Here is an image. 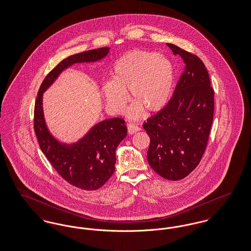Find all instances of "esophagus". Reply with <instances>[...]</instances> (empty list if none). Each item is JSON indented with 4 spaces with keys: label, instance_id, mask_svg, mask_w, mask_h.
Listing matches in <instances>:
<instances>
[{
    "label": "esophagus",
    "instance_id": "obj_1",
    "mask_svg": "<svg viewBox=\"0 0 251 251\" xmlns=\"http://www.w3.org/2000/svg\"><path fill=\"white\" fill-rule=\"evenodd\" d=\"M127 128H128V131H129L130 134H133V133H135L136 131L141 130L140 128H139L137 125H135V124H133V123H129V124L127 125Z\"/></svg>",
    "mask_w": 251,
    "mask_h": 251
}]
</instances>
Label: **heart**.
Segmentation results:
<instances>
[{
	"label": "heart",
	"instance_id": "1",
	"mask_svg": "<svg viewBox=\"0 0 251 251\" xmlns=\"http://www.w3.org/2000/svg\"><path fill=\"white\" fill-rule=\"evenodd\" d=\"M113 79L104 81L101 91L110 110L119 113L127 102V93L134 103L128 110L137 118L141 107L152 113L161 110L170 97L174 68L166 57L154 52H129L116 61Z\"/></svg>",
	"mask_w": 251,
	"mask_h": 251
}]
</instances>
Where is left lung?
<instances>
[{
  "mask_svg": "<svg viewBox=\"0 0 251 251\" xmlns=\"http://www.w3.org/2000/svg\"><path fill=\"white\" fill-rule=\"evenodd\" d=\"M185 68L173 96L158 114L144 123L151 138L148 161L168 180H180L199 164L214 116V90L203 62L191 52L167 44Z\"/></svg>",
  "mask_w": 251,
  "mask_h": 251,
  "instance_id": "1",
  "label": "left lung"
}]
</instances>
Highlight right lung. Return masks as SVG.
<instances>
[{"mask_svg": "<svg viewBox=\"0 0 251 251\" xmlns=\"http://www.w3.org/2000/svg\"><path fill=\"white\" fill-rule=\"evenodd\" d=\"M107 47L85 51L61 60L41 84L34 104L33 128L41 151L60 176L71 185L85 191L103 186L115 172L116 150L127 135L125 121L114 118L100 121L76 144L62 145L48 130L42 106L43 92L64 69L76 62L100 60L107 55Z\"/></svg>", "mask_w": 251, "mask_h": 251, "instance_id": "1", "label": "right lung"}]
</instances>
